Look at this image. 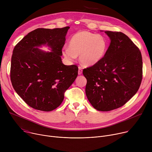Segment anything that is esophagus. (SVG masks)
I'll return each mask as SVG.
<instances>
[{"label": "esophagus", "instance_id": "1", "mask_svg": "<svg viewBox=\"0 0 152 152\" xmlns=\"http://www.w3.org/2000/svg\"><path fill=\"white\" fill-rule=\"evenodd\" d=\"M82 73V68L81 66H79V70H78V75H81Z\"/></svg>", "mask_w": 152, "mask_h": 152}]
</instances>
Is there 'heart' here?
Instances as JSON below:
<instances>
[{
	"mask_svg": "<svg viewBox=\"0 0 152 152\" xmlns=\"http://www.w3.org/2000/svg\"><path fill=\"white\" fill-rule=\"evenodd\" d=\"M107 48V40L104 36L80 31L71 37L68 48H64L62 53L68 61H73L79 55V60L82 64L92 66L102 59Z\"/></svg>",
	"mask_w": 152,
	"mask_h": 152,
	"instance_id": "1",
	"label": "heart"
}]
</instances>
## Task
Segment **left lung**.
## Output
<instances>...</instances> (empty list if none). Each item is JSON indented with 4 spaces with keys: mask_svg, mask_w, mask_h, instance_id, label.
<instances>
[{
    "mask_svg": "<svg viewBox=\"0 0 152 152\" xmlns=\"http://www.w3.org/2000/svg\"><path fill=\"white\" fill-rule=\"evenodd\" d=\"M111 42L102 59L84 68L87 97L102 112L111 111L126 104L138 90L142 79L140 49L125 34L105 31Z\"/></svg>",
    "mask_w": 152,
    "mask_h": 152,
    "instance_id": "obj_1",
    "label": "left lung"
}]
</instances>
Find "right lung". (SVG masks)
<instances>
[{
    "label": "right lung",
    "instance_id": "right-lung-1",
    "mask_svg": "<svg viewBox=\"0 0 152 152\" xmlns=\"http://www.w3.org/2000/svg\"><path fill=\"white\" fill-rule=\"evenodd\" d=\"M69 28H37L14 48L10 68L12 86L24 102L36 110L50 112L58 107L77 76V66L64 65L61 57ZM45 44L52 52L37 48Z\"/></svg>",
    "mask_w": 152,
    "mask_h": 152
}]
</instances>
